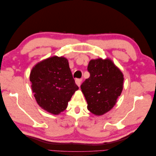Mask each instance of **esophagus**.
I'll use <instances>...</instances> for the list:
<instances>
[{
  "label": "esophagus",
  "mask_w": 156,
  "mask_h": 156,
  "mask_svg": "<svg viewBox=\"0 0 156 156\" xmlns=\"http://www.w3.org/2000/svg\"><path fill=\"white\" fill-rule=\"evenodd\" d=\"M81 81H82V80L81 79H77L76 80H75V83L77 84V85L78 87H80V85H81Z\"/></svg>",
  "instance_id": "1"
}]
</instances>
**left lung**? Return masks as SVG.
<instances>
[{"label":"left lung","mask_w":156,"mask_h":156,"mask_svg":"<svg viewBox=\"0 0 156 156\" xmlns=\"http://www.w3.org/2000/svg\"><path fill=\"white\" fill-rule=\"evenodd\" d=\"M89 78L81 85L93 114L102 115L116 104L123 89L124 75L110 59L91 60L88 66Z\"/></svg>","instance_id":"1"}]
</instances>
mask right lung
Here are the masks:
<instances>
[{"label": "right lung", "mask_w": 156, "mask_h": 156, "mask_svg": "<svg viewBox=\"0 0 156 156\" xmlns=\"http://www.w3.org/2000/svg\"><path fill=\"white\" fill-rule=\"evenodd\" d=\"M30 81L37 104L53 115L67 108L68 101L79 89L68 60L62 56H54L37 63L31 70Z\"/></svg>", "instance_id": "add662e5"}]
</instances>
